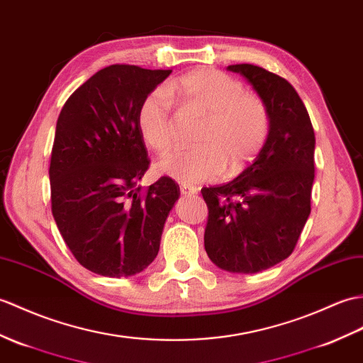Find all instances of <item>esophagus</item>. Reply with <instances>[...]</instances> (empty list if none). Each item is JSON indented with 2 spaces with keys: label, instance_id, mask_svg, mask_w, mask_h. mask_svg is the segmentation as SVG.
<instances>
[{
  "label": "esophagus",
  "instance_id": "34e87169",
  "mask_svg": "<svg viewBox=\"0 0 363 363\" xmlns=\"http://www.w3.org/2000/svg\"><path fill=\"white\" fill-rule=\"evenodd\" d=\"M198 187L196 185H187V184H182L181 185V193L185 196H190V195H196L198 193Z\"/></svg>",
  "mask_w": 363,
  "mask_h": 363
}]
</instances>
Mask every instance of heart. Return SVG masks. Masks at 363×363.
<instances>
[{
	"mask_svg": "<svg viewBox=\"0 0 363 363\" xmlns=\"http://www.w3.org/2000/svg\"><path fill=\"white\" fill-rule=\"evenodd\" d=\"M207 117L195 150H178L159 161V170L181 184H196L237 176L266 143L269 113L263 100L247 94L238 80L212 67H201L159 88L143 100L139 109V128L143 140L157 153L173 147L176 121L172 97Z\"/></svg>",
	"mask_w": 363,
	"mask_h": 363,
	"instance_id": "1",
	"label": "heart"
}]
</instances>
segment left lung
<instances>
[{"label":"left lung","instance_id":"left-lung-1","mask_svg":"<svg viewBox=\"0 0 363 363\" xmlns=\"http://www.w3.org/2000/svg\"><path fill=\"white\" fill-rule=\"evenodd\" d=\"M242 75L269 113V136L252 165L220 187L202 189L208 207L204 246L223 271L257 274L288 258L311 213L315 136L288 80L241 63Z\"/></svg>","mask_w":363,"mask_h":363}]
</instances>
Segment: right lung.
<instances>
[{
	"mask_svg": "<svg viewBox=\"0 0 363 363\" xmlns=\"http://www.w3.org/2000/svg\"><path fill=\"white\" fill-rule=\"evenodd\" d=\"M172 69L111 65L66 100L50 155L52 215L88 271L133 277L153 263L179 185L164 178L140 195L148 153L139 128L143 100Z\"/></svg>",
	"mask_w": 363,
	"mask_h": 363,
	"instance_id": "obj_1",
	"label": "right lung"
}]
</instances>
